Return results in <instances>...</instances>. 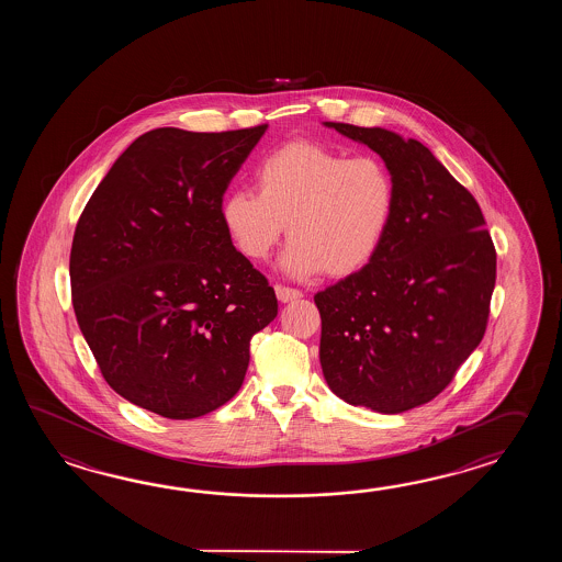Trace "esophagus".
Masks as SVG:
<instances>
[{
  "label": "esophagus",
  "instance_id": "obj_1",
  "mask_svg": "<svg viewBox=\"0 0 562 562\" xmlns=\"http://www.w3.org/2000/svg\"><path fill=\"white\" fill-rule=\"evenodd\" d=\"M276 295L281 303H289V301H297V299L303 297V295H301V291L285 285H276Z\"/></svg>",
  "mask_w": 562,
  "mask_h": 562
}]
</instances>
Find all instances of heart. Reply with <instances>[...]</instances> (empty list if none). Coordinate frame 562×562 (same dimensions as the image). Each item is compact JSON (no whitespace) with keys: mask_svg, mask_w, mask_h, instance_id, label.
<instances>
[{"mask_svg":"<svg viewBox=\"0 0 562 562\" xmlns=\"http://www.w3.org/2000/svg\"><path fill=\"white\" fill-rule=\"evenodd\" d=\"M251 191L228 192L221 223L251 263L267 261L285 233L291 277L359 273L375 259L394 221V175L380 158H349L331 146L293 140L265 156Z\"/></svg>","mask_w":562,"mask_h":562,"instance_id":"obj_1","label":"heart"}]
</instances>
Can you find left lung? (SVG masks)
I'll return each instance as SVG.
<instances>
[{
	"instance_id": "obj_1",
	"label": "left lung",
	"mask_w": 562,
	"mask_h": 562,
	"mask_svg": "<svg viewBox=\"0 0 562 562\" xmlns=\"http://www.w3.org/2000/svg\"><path fill=\"white\" fill-rule=\"evenodd\" d=\"M394 175V221L366 269L315 295L327 385L351 406L402 414L448 387L482 341L496 249L476 199L424 144L325 122Z\"/></svg>"
}]
</instances>
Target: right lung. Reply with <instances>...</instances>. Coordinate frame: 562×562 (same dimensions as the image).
Returning <instances> with one entry per match:
<instances>
[{
  "mask_svg": "<svg viewBox=\"0 0 562 562\" xmlns=\"http://www.w3.org/2000/svg\"><path fill=\"white\" fill-rule=\"evenodd\" d=\"M265 131L146 132L108 170L74 231L80 331L108 385L162 418L227 404L252 335L277 317L273 286L221 223L228 184Z\"/></svg>",
  "mask_w": 562,
  "mask_h": 562,
  "instance_id": "obj_1",
  "label": "right lung"
}]
</instances>
